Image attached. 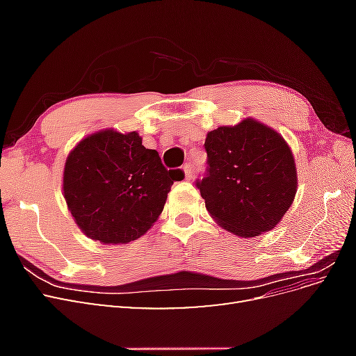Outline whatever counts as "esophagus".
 <instances>
[{
  "mask_svg": "<svg viewBox=\"0 0 356 356\" xmlns=\"http://www.w3.org/2000/svg\"><path fill=\"white\" fill-rule=\"evenodd\" d=\"M182 169H184L186 179H190L191 175H193V166H191V163H186L184 166H182Z\"/></svg>",
  "mask_w": 356,
  "mask_h": 356,
  "instance_id": "obj_1",
  "label": "esophagus"
}]
</instances>
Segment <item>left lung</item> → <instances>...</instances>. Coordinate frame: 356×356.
<instances>
[{"label": "left lung", "mask_w": 356, "mask_h": 356, "mask_svg": "<svg viewBox=\"0 0 356 356\" xmlns=\"http://www.w3.org/2000/svg\"><path fill=\"white\" fill-rule=\"evenodd\" d=\"M207 174L196 182L211 217L242 238L276 227L294 202L297 169L285 139L252 118L208 132Z\"/></svg>", "instance_id": "obj_1"}]
</instances>
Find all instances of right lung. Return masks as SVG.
Here are the masks:
<instances>
[{
    "instance_id": "right-lung-1",
    "label": "right lung",
    "mask_w": 356,
    "mask_h": 356,
    "mask_svg": "<svg viewBox=\"0 0 356 356\" xmlns=\"http://www.w3.org/2000/svg\"><path fill=\"white\" fill-rule=\"evenodd\" d=\"M181 169L168 170L138 132L114 129L80 141L63 169V197L80 230L106 245L145 234L163 211Z\"/></svg>"
}]
</instances>
